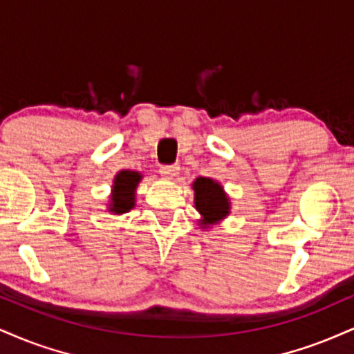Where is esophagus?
Returning <instances> with one entry per match:
<instances>
[{"label": "esophagus", "mask_w": 354, "mask_h": 354, "mask_svg": "<svg viewBox=\"0 0 354 354\" xmlns=\"http://www.w3.org/2000/svg\"><path fill=\"white\" fill-rule=\"evenodd\" d=\"M160 173L163 174L165 178H168V180H173V178L176 176L178 173H180V166H178V165H163L160 168Z\"/></svg>", "instance_id": "esophagus-1"}]
</instances>
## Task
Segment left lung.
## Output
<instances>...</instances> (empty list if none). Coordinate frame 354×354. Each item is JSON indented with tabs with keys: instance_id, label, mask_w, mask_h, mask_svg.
<instances>
[{
	"instance_id": "left-lung-1",
	"label": "left lung",
	"mask_w": 354,
	"mask_h": 354,
	"mask_svg": "<svg viewBox=\"0 0 354 354\" xmlns=\"http://www.w3.org/2000/svg\"><path fill=\"white\" fill-rule=\"evenodd\" d=\"M194 206L201 214L199 224L203 227L218 224L229 214L231 203L225 196L223 186L211 178H196L193 183Z\"/></svg>"
}]
</instances>
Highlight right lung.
Listing matches in <instances>:
<instances>
[{
  "mask_svg": "<svg viewBox=\"0 0 354 354\" xmlns=\"http://www.w3.org/2000/svg\"><path fill=\"white\" fill-rule=\"evenodd\" d=\"M140 180H142V174L138 171L123 169V171L117 173L109 203L110 212H113V214H125V212H129L135 206V191Z\"/></svg>",
  "mask_w": 354,
  "mask_h": 354,
  "instance_id": "obj_1",
  "label": "right lung"
}]
</instances>
